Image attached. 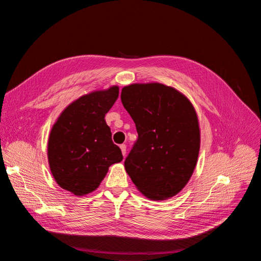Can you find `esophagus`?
Returning a JSON list of instances; mask_svg holds the SVG:
<instances>
[{
  "instance_id": "obj_1",
  "label": "esophagus",
  "mask_w": 261,
  "mask_h": 261,
  "mask_svg": "<svg viewBox=\"0 0 261 261\" xmlns=\"http://www.w3.org/2000/svg\"><path fill=\"white\" fill-rule=\"evenodd\" d=\"M120 148H121V150H122V153H123V155L125 156V155H126V145H121V146H120Z\"/></svg>"
}]
</instances>
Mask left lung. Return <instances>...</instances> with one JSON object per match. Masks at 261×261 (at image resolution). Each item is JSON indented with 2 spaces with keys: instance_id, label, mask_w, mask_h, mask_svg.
I'll return each instance as SVG.
<instances>
[{
  "instance_id": "left-lung-1",
  "label": "left lung",
  "mask_w": 261,
  "mask_h": 261,
  "mask_svg": "<svg viewBox=\"0 0 261 261\" xmlns=\"http://www.w3.org/2000/svg\"><path fill=\"white\" fill-rule=\"evenodd\" d=\"M121 100L138 133L124 162L126 172L147 198L175 196L198 159L200 130L193 105L183 93L159 83L126 86Z\"/></svg>"
}]
</instances>
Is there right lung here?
<instances>
[{"label":"right lung","mask_w":261,"mask_h":261,"mask_svg":"<svg viewBox=\"0 0 261 261\" xmlns=\"http://www.w3.org/2000/svg\"><path fill=\"white\" fill-rule=\"evenodd\" d=\"M118 98V87L92 91L72 102L53 125L48 159L55 181L76 196L99 187L110 165L121 162L105 116Z\"/></svg>","instance_id":"1"}]
</instances>
